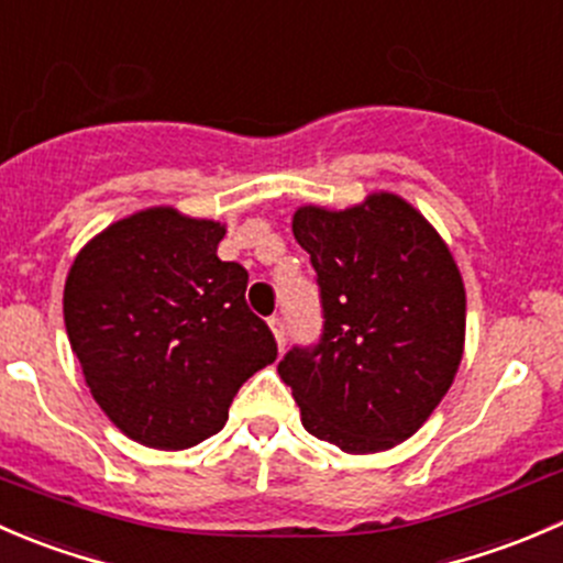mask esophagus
<instances>
[{
    "label": "esophagus",
    "mask_w": 563,
    "mask_h": 563,
    "mask_svg": "<svg viewBox=\"0 0 563 563\" xmlns=\"http://www.w3.org/2000/svg\"><path fill=\"white\" fill-rule=\"evenodd\" d=\"M268 325H271V331H274V339H276V344H279V350H284V342H287V328H284V320L282 317H271L268 320Z\"/></svg>",
    "instance_id": "1"
}]
</instances>
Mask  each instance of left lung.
Returning a JSON list of instances; mask_svg holds the SVG:
<instances>
[{
  "mask_svg": "<svg viewBox=\"0 0 563 563\" xmlns=\"http://www.w3.org/2000/svg\"><path fill=\"white\" fill-rule=\"evenodd\" d=\"M322 339L279 364L306 432L347 454L394 449L452 388L465 350V284L435 227L408 199L366 194L344 210L300 205Z\"/></svg>",
  "mask_w": 563,
  "mask_h": 563,
  "instance_id": "1",
  "label": "left lung"
}]
</instances>
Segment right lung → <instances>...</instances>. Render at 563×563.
Listing matches in <instances>:
<instances>
[{"label": "right lung", "instance_id": "obj_1", "mask_svg": "<svg viewBox=\"0 0 563 563\" xmlns=\"http://www.w3.org/2000/svg\"><path fill=\"white\" fill-rule=\"evenodd\" d=\"M224 235L221 221L158 205L100 230L68 271L63 314L87 388L142 446L216 435L238 388L276 361L246 306L249 274L216 254Z\"/></svg>", "mask_w": 563, "mask_h": 563}]
</instances>
